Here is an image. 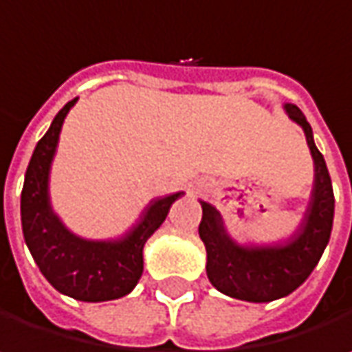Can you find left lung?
<instances>
[{
  "label": "left lung",
  "instance_id": "obj_1",
  "mask_svg": "<svg viewBox=\"0 0 352 352\" xmlns=\"http://www.w3.org/2000/svg\"><path fill=\"white\" fill-rule=\"evenodd\" d=\"M287 116L302 126L314 159V187L298 230L281 245H239L228 234L222 214L208 201L201 204L199 239L206 245V273L210 283L243 302H273L296 292L314 271L330 241L334 220V193L326 161L314 144L312 126L302 109L285 104Z\"/></svg>",
  "mask_w": 352,
  "mask_h": 352
}]
</instances>
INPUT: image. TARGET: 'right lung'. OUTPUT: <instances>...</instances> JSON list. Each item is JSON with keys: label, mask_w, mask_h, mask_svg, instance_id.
I'll use <instances>...</instances> for the list:
<instances>
[{"label": "right lung", "mask_w": 352, "mask_h": 352, "mask_svg": "<svg viewBox=\"0 0 352 352\" xmlns=\"http://www.w3.org/2000/svg\"><path fill=\"white\" fill-rule=\"evenodd\" d=\"M75 102L77 98L54 116L32 153L20 201L22 232L40 273L56 292L79 302H109L136 287L144 269L142 248L183 191L153 199L122 239L87 241L73 234L50 206L48 181L63 122Z\"/></svg>", "instance_id": "1"}]
</instances>
